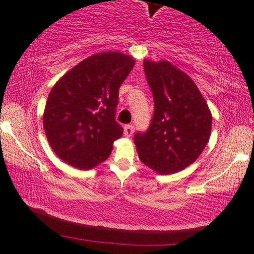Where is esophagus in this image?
<instances>
[{
  "instance_id": "esophagus-1",
  "label": "esophagus",
  "mask_w": 254,
  "mask_h": 254,
  "mask_svg": "<svg viewBox=\"0 0 254 254\" xmlns=\"http://www.w3.org/2000/svg\"><path fill=\"white\" fill-rule=\"evenodd\" d=\"M134 130H135V127L133 125H126V126H125V135L128 137H130L131 135H133Z\"/></svg>"
}]
</instances>
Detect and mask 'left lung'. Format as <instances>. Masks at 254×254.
Returning <instances> with one entry per match:
<instances>
[{"label":"left lung","instance_id":"8db88e82","mask_svg":"<svg viewBox=\"0 0 254 254\" xmlns=\"http://www.w3.org/2000/svg\"><path fill=\"white\" fill-rule=\"evenodd\" d=\"M154 97L148 129L134 136L138 158L158 172L171 175L195 162L209 140L211 113L192 79L168 61L143 62Z\"/></svg>","mask_w":254,"mask_h":254}]
</instances>
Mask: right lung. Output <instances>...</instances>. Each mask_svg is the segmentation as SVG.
<instances>
[{
    "instance_id": "add662e5",
    "label": "right lung",
    "mask_w": 254,
    "mask_h": 254,
    "mask_svg": "<svg viewBox=\"0 0 254 254\" xmlns=\"http://www.w3.org/2000/svg\"><path fill=\"white\" fill-rule=\"evenodd\" d=\"M134 60L104 52L79 62L51 90L44 128L52 149L76 169L90 170L109 158L124 129L116 120L119 88Z\"/></svg>"
}]
</instances>
